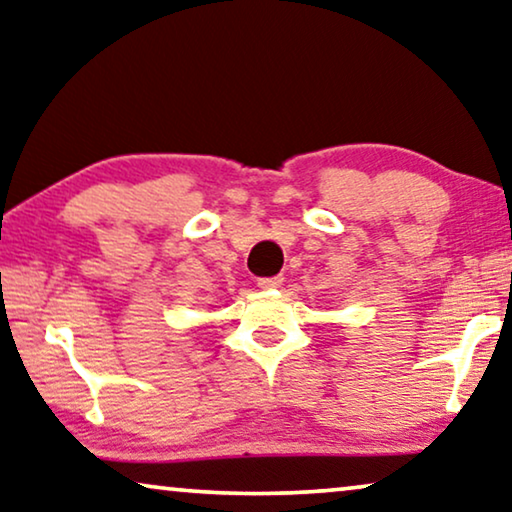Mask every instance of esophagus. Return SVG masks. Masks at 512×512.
Instances as JSON below:
<instances>
[{
  "instance_id": "esophagus-1",
  "label": "esophagus",
  "mask_w": 512,
  "mask_h": 512,
  "mask_svg": "<svg viewBox=\"0 0 512 512\" xmlns=\"http://www.w3.org/2000/svg\"><path fill=\"white\" fill-rule=\"evenodd\" d=\"M282 285V276H271V278H259L257 287L259 289H278Z\"/></svg>"
}]
</instances>
